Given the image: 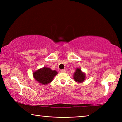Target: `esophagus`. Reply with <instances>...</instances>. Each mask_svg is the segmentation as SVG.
Returning <instances> with one entry per match:
<instances>
[{"label": "esophagus", "mask_w": 122, "mask_h": 122, "mask_svg": "<svg viewBox=\"0 0 122 122\" xmlns=\"http://www.w3.org/2000/svg\"><path fill=\"white\" fill-rule=\"evenodd\" d=\"M61 73H66V69H62L61 70Z\"/></svg>", "instance_id": "esophagus-1"}]
</instances>
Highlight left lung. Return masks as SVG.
Segmentation results:
<instances>
[{"label": "left lung", "instance_id": "left-lung-1", "mask_svg": "<svg viewBox=\"0 0 122 122\" xmlns=\"http://www.w3.org/2000/svg\"><path fill=\"white\" fill-rule=\"evenodd\" d=\"M73 75L75 81L78 83H82L86 79V74L81 71V69L78 68L76 69Z\"/></svg>", "mask_w": 122, "mask_h": 122}]
</instances>
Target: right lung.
<instances>
[{
	"label": "right lung",
	"mask_w": 122,
	"mask_h": 122,
	"mask_svg": "<svg viewBox=\"0 0 122 122\" xmlns=\"http://www.w3.org/2000/svg\"><path fill=\"white\" fill-rule=\"evenodd\" d=\"M57 74L56 71H53L50 68L44 67L33 72L34 79L42 84H48L53 81L54 77Z\"/></svg>",
	"instance_id": "add662e5"
}]
</instances>
